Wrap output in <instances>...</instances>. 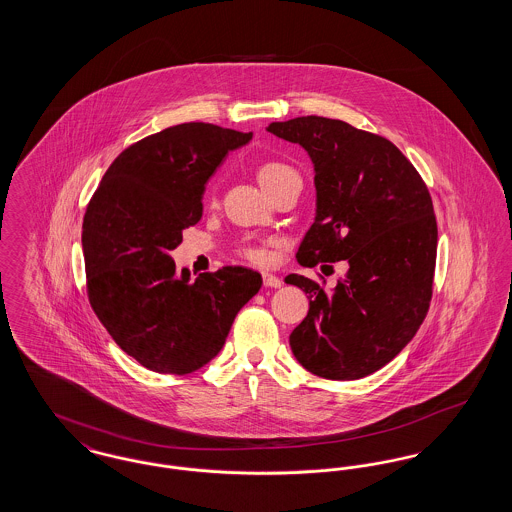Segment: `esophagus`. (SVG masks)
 <instances>
[{
	"instance_id": "1",
	"label": "esophagus",
	"mask_w": 512,
	"mask_h": 512,
	"mask_svg": "<svg viewBox=\"0 0 512 512\" xmlns=\"http://www.w3.org/2000/svg\"><path fill=\"white\" fill-rule=\"evenodd\" d=\"M263 284H265L267 288H280V286H282V280H280L278 276L270 274V272H263Z\"/></svg>"
}]
</instances>
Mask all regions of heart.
Masks as SVG:
<instances>
[{"label":"heart","instance_id":"b5f03b06","mask_svg":"<svg viewBox=\"0 0 512 512\" xmlns=\"http://www.w3.org/2000/svg\"><path fill=\"white\" fill-rule=\"evenodd\" d=\"M255 176L268 195L274 194L282 184L299 178L297 171L282 161H263L261 165H257ZM242 255L247 261L257 263V265H263L268 261V251L261 245H245Z\"/></svg>","mask_w":512,"mask_h":512}]
</instances>
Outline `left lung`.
Returning <instances> with one entry per match:
<instances>
[{"label":"left lung","mask_w":512,"mask_h":512,"mask_svg":"<svg viewBox=\"0 0 512 512\" xmlns=\"http://www.w3.org/2000/svg\"><path fill=\"white\" fill-rule=\"evenodd\" d=\"M267 130L305 147L315 165L317 217L297 249L299 265H349L332 293L286 276L309 297L290 336L293 355L326 380L365 378L413 340L428 313L438 251L432 197L384 136L315 115Z\"/></svg>","instance_id":"8db88e82"}]
</instances>
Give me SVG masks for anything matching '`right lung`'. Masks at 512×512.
<instances>
[{
  "instance_id": "add662e5",
  "label": "right lung",
  "mask_w": 512,
  "mask_h": 512,
  "mask_svg": "<svg viewBox=\"0 0 512 512\" xmlns=\"http://www.w3.org/2000/svg\"><path fill=\"white\" fill-rule=\"evenodd\" d=\"M251 132L184 122L126 147L92 195L82 249L88 299L122 351L161 374H190L219 355L259 272L222 267L190 280L172 249L201 219V195Z\"/></svg>"
}]
</instances>
